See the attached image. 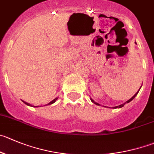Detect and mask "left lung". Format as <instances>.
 I'll list each match as a JSON object with an SVG mask.
<instances>
[{
    "instance_id": "obj_1",
    "label": "left lung",
    "mask_w": 154,
    "mask_h": 154,
    "mask_svg": "<svg viewBox=\"0 0 154 154\" xmlns=\"http://www.w3.org/2000/svg\"><path fill=\"white\" fill-rule=\"evenodd\" d=\"M139 90H140V89H139ZM138 91H137V93H136V94H134V96H133V97H131V99H129V100H127V101H126V102H125V103H122V104L119 105V106H114V107H113V108H115V109H116V108H121V107H122V106H124V105H125V103H129V102H130V101H131V100H133V99H134V97H135V96H136V95H137V93H138ZM91 101H92V102H93V103H95V104H96V105H100V104H99V103H96V102H94V100H92V99H91Z\"/></svg>"
}]
</instances>
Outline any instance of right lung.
<instances>
[{"label": "right lung", "mask_w": 154, "mask_h": 154, "mask_svg": "<svg viewBox=\"0 0 154 154\" xmlns=\"http://www.w3.org/2000/svg\"><path fill=\"white\" fill-rule=\"evenodd\" d=\"M57 100V98H55V99H54V100H52V101H51V102H50V103H48V105H49V104H52V103H54V102L56 101V100ZM23 102H24V103H26V105H29V106H30V104H29V103H26V102H25V101H23Z\"/></svg>", "instance_id": "right-lung-1"}]
</instances>
